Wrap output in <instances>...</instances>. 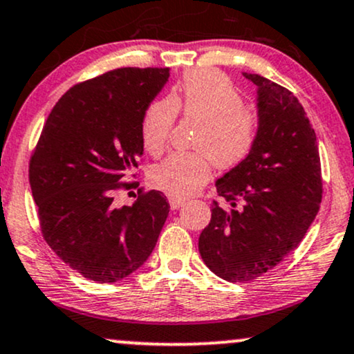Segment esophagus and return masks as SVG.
I'll use <instances>...</instances> for the list:
<instances>
[{
    "label": "esophagus",
    "instance_id": "esophagus-1",
    "mask_svg": "<svg viewBox=\"0 0 354 354\" xmlns=\"http://www.w3.org/2000/svg\"><path fill=\"white\" fill-rule=\"evenodd\" d=\"M168 203H169V207H171L173 210H178L180 207H183V205H185V201L180 199V198H174V196L168 198Z\"/></svg>",
    "mask_w": 354,
    "mask_h": 354
}]
</instances>
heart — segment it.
<instances>
[{
    "mask_svg": "<svg viewBox=\"0 0 354 354\" xmlns=\"http://www.w3.org/2000/svg\"><path fill=\"white\" fill-rule=\"evenodd\" d=\"M201 122L192 153H173L150 174L156 189L174 198L198 192L210 178V160L222 169L252 155L259 137V118L229 78L216 71H192L168 97L150 102L140 125L142 147L151 156L167 150L176 114Z\"/></svg>",
    "mask_w": 354,
    "mask_h": 354,
    "instance_id": "heart-1",
    "label": "heart"
}]
</instances>
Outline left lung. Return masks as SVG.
Wrapping results in <instances>:
<instances>
[{"label":"left lung","instance_id":"obj_1","mask_svg":"<svg viewBox=\"0 0 354 354\" xmlns=\"http://www.w3.org/2000/svg\"><path fill=\"white\" fill-rule=\"evenodd\" d=\"M259 137L252 155L221 180L212 217L201 232L199 253L229 283L258 279L288 258L314 222L322 203L315 131L296 96L259 75Z\"/></svg>","mask_w":354,"mask_h":354}]
</instances>
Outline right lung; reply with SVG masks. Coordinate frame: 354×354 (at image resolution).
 I'll return each mask as SVG.
<instances>
[{"label":"right lung","mask_w":354,"mask_h":354,"mask_svg":"<svg viewBox=\"0 0 354 354\" xmlns=\"http://www.w3.org/2000/svg\"><path fill=\"white\" fill-rule=\"evenodd\" d=\"M168 68H118L71 86L44 124L29 162V183L44 240L62 261L96 283L138 270L169 212L167 196L138 189L133 205L114 194L132 189L144 153L145 109L168 82Z\"/></svg>","instance_id":"1"}]
</instances>
